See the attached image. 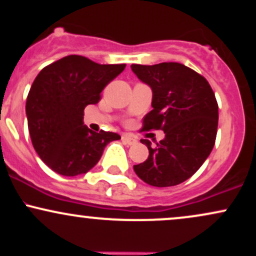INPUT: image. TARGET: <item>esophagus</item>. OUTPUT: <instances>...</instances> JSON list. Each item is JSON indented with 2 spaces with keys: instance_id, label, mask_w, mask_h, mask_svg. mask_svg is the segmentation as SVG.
Segmentation results:
<instances>
[{
  "instance_id": "34e87169",
  "label": "esophagus",
  "mask_w": 256,
  "mask_h": 256,
  "mask_svg": "<svg viewBox=\"0 0 256 256\" xmlns=\"http://www.w3.org/2000/svg\"><path fill=\"white\" fill-rule=\"evenodd\" d=\"M122 142H124L125 144H128V146H134V144H136V143H137L136 138L128 136V134H122Z\"/></svg>"
}]
</instances>
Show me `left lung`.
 Returning a JSON list of instances; mask_svg holds the SVG:
<instances>
[{
	"label": "left lung",
	"mask_w": 256,
	"mask_h": 256,
	"mask_svg": "<svg viewBox=\"0 0 256 256\" xmlns=\"http://www.w3.org/2000/svg\"><path fill=\"white\" fill-rule=\"evenodd\" d=\"M140 82L152 91V110L143 119L142 131L162 130L165 138L149 156L134 165L136 174L152 186L165 188L183 183L210 156L218 128V104L206 78L178 62L152 66L131 64Z\"/></svg>",
	"instance_id": "obj_1"
}]
</instances>
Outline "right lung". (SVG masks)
Wrapping results in <instances>:
<instances>
[{
    "mask_svg": "<svg viewBox=\"0 0 256 256\" xmlns=\"http://www.w3.org/2000/svg\"><path fill=\"white\" fill-rule=\"evenodd\" d=\"M70 55L38 73L26 100V116L38 156L66 177L90 171L104 146L120 140L116 132H94L84 125V108L96 104L102 90L125 70Z\"/></svg>",
    "mask_w": 256,
    "mask_h": 256,
    "instance_id": "1",
    "label": "right lung"
}]
</instances>
